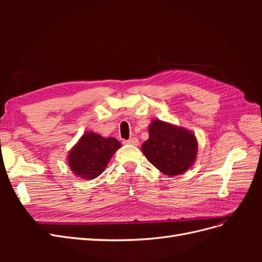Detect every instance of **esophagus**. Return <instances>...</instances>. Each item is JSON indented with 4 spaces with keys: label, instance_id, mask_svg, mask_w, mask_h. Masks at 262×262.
Here are the masks:
<instances>
[{
    "label": "esophagus",
    "instance_id": "esophagus-1",
    "mask_svg": "<svg viewBox=\"0 0 262 262\" xmlns=\"http://www.w3.org/2000/svg\"><path fill=\"white\" fill-rule=\"evenodd\" d=\"M124 143H126V144H131V145H139V140H138V138H131V139H129L128 141H124Z\"/></svg>",
    "mask_w": 262,
    "mask_h": 262
}]
</instances>
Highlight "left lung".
<instances>
[{
  "label": "left lung",
  "mask_w": 262,
  "mask_h": 262,
  "mask_svg": "<svg viewBox=\"0 0 262 262\" xmlns=\"http://www.w3.org/2000/svg\"><path fill=\"white\" fill-rule=\"evenodd\" d=\"M141 149L158 170L165 175L177 176L194 164L198 141L190 130L157 119L148 125V139Z\"/></svg>",
  "instance_id": "1"
}]
</instances>
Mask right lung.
<instances>
[{"label":"right lung","instance_id":"1","mask_svg":"<svg viewBox=\"0 0 262 262\" xmlns=\"http://www.w3.org/2000/svg\"><path fill=\"white\" fill-rule=\"evenodd\" d=\"M121 143L115 138H104L92 131L85 132L68 155L69 167L82 179H94L105 170Z\"/></svg>","mask_w":262,"mask_h":262}]
</instances>
